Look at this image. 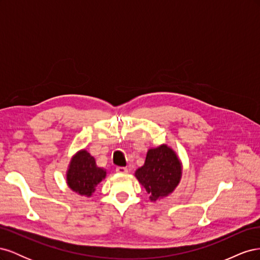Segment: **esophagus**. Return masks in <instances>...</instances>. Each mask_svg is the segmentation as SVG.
Here are the masks:
<instances>
[{
	"label": "esophagus",
	"mask_w": 260,
	"mask_h": 260,
	"mask_svg": "<svg viewBox=\"0 0 260 260\" xmlns=\"http://www.w3.org/2000/svg\"><path fill=\"white\" fill-rule=\"evenodd\" d=\"M116 172H118V174H121V175H125L128 172V169L124 167H117Z\"/></svg>",
	"instance_id": "esophagus-1"
}]
</instances>
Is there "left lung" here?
<instances>
[{"mask_svg":"<svg viewBox=\"0 0 260 260\" xmlns=\"http://www.w3.org/2000/svg\"><path fill=\"white\" fill-rule=\"evenodd\" d=\"M135 176L149 194V200L155 202L175 191L182 176V165L174 149L162 144L148 149L144 165Z\"/></svg>","mask_w":260,"mask_h":260,"instance_id":"8db88e82","label":"left lung"}]
</instances>
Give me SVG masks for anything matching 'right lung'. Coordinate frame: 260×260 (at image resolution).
Instances as JSON below:
<instances>
[{"mask_svg":"<svg viewBox=\"0 0 260 260\" xmlns=\"http://www.w3.org/2000/svg\"><path fill=\"white\" fill-rule=\"evenodd\" d=\"M105 177L106 170L98 167L94 157L85 149H81L73 156L66 174L68 186L74 192L88 198Z\"/></svg>","mask_w":260,"mask_h":260,"instance_id":"add662e5","label":"right lung"}]
</instances>
